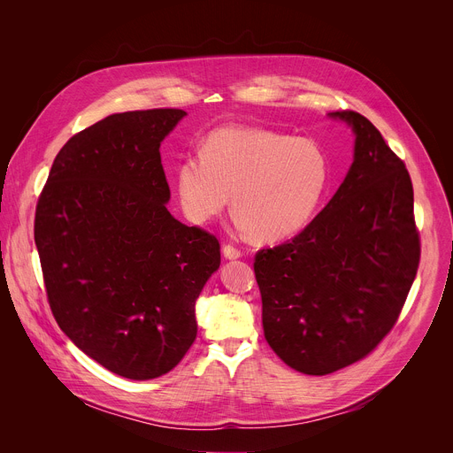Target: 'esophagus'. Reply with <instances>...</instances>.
<instances>
[{"label": "esophagus", "instance_id": "1", "mask_svg": "<svg viewBox=\"0 0 453 453\" xmlns=\"http://www.w3.org/2000/svg\"><path fill=\"white\" fill-rule=\"evenodd\" d=\"M222 252H224V257H227V260H236V257L242 256V252L236 247L229 245V243L222 247Z\"/></svg>", "mask_w": 453, "mask_h": 453}]
</instances>
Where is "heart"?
Wrapping results in <instances>:
<instances>
[{"label": "heart", "mask_w": 453, "mask_h": 453, "mask_svg": "<svg viewBox=\"0 0 453 453\" xmlns=\"http://www.w3.org/2000/svg\"><path fill=\"white\" fill-rule=\"evenodd\" d=\"M330 179V157L317 142L236 125L213 128L201 154H188L175 168L179 204L191 222L213 220L233 193L238 226L257 242L301 233Z\"/></svg>", "instance_id": "heart-1"}]
</instances>
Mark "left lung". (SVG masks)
<instances>
[{
    "label": "left lung",
    "mask_w": 453,
    "mask_h": 453,
    "mask_svg": "<svg viewBox=\"0 0 453 453\" xmlns=\"http://www.w3.org/2000/svg\"><path fill=\"white\" fill-rule=\"evenodd\" d=\"M330 116L357 136L344 182L299 234L254 257L269 346L317 376L362 360L393 330L421 256L405 163L365 116Z\"/></svg>",
    "instance_id": "8db88e82"
}]
</instances>
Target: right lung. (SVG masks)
<instances>
[{"mask_svg":"<svg viewBox=\"0 0 453 453\" xmlns=\"http://www.w3.org/2000/svg\"><path fill=\"white\" fill-rule=\"evenodd\" d=\"M182 109L111 114L68 140L41 191L34 238L51 313L100 365L172 371L197 337L196 301L220 267L215 234L170 215L161 142Z\"/></svg>","mask_w":453,"mask_h":453,"instance_id":"right-lung-1","label":"right lung"}]
</instances>
